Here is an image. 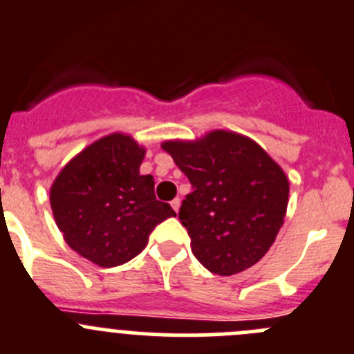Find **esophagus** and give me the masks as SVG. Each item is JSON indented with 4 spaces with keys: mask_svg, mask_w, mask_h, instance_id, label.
I'll use <instances>...</instances> for the list:
<instances>
[{
    "mask_svg": "<svg viewBox=\"0 0 354 354\" xmlns=\"http://www.w3.org/2000/svg\"><path fill=\"white\" fill-rule=\"evenodd\" d=\"M170 205H171V208H174L175 212H179V208H180V200H179V198H174V200L170 201Z\"/></svg>",
    "mask_w": 354,
    "mask_h": 354,
    "instance_id": "1",
    "label": "esophagus"
}]
</instances>
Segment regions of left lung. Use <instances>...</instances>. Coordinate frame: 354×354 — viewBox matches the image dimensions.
Masks as SVG:
<instances>
[{
  "mask_svg": "<svg viewBox=\"0 0 354 354\" xmlns=\"http://www.w3.org/2000/svg\"><path fill=\"white\" fill-rule=\"evenodd\" d=\"M161 147L193 186L179 218L194 257L221 276L261 261L287 214L288 179L280 165L257 142L225 130Z\"/></svg>",
  "mask_w": 354,
  "mask_h": 354,
  "instance_id": "obj_1",
  "label": "left lung"
}]
</instances>
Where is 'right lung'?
<instances>
[{
  "instance_id": "right-lung-1",
  "label": "right lung",
  "mask_w": 354,
  "mask_h": 354,
  "mask_svg": "<svg viewBox=\"0 0 354 354\" xmlns=\"http://www.w3.org/2000/svg\"><path fill=\"white\" fill-rule=\"evenodd\" d=\"M144 154L130 136L111 133L76 154L52 184L50 205L64 240L100 268L139 255L151 231L175 217L154 196L153 175H140Z\"/></svg>"
}]
</instances>
